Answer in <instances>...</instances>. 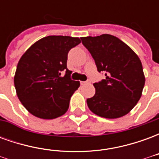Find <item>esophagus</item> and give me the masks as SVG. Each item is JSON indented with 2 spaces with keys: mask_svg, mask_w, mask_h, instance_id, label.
<instances>
[{
  "mask_svg": "<svg viewBox=\"0 0 159 159\" xmlns=\"http://www.w3.org/2000/svg\"><path fill=\"white\" fill-rule=\"evenodd\" d=\"M91 83V82H90L89 80L85 81V82H84V81H82V82H81V85H85V84H89V83Z\"/></svg>",
  "mask_w": 159,
  "mask_h": 159,
  "instance_id": "esophagus-1",
  "label": "esophagus"
}]
</instances>
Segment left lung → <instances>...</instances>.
Returning <instances> with one entry per match:
<instances>
[{
	"label": "left lung",
	"mask_w": 159,
	"mask_h": 159,
	"mask_svg": "<svg viewBox=\"0 0 159 159\" xmlns=\"http://www.w3.org/2000/svg\"><path fill=\"white\" fill-rule=\"evenodd\" d=\"M106 78L93 83L95 94L87 100L90 111L105 118L126 115L142 94L145 76L140 59L129 46L108 34L81 37Z\"/></svg>",
	"instance_id": "left-lung-1"
}]
</instances>
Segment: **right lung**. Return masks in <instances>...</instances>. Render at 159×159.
<instances>
[{
    "label": "right lung",
    "mask_w": 159,
    "mask_h": 159,
    "mask_svg": "<svg viewBox=\"0 0 159 159\" xmlns=\"http://www.w3.org/2000/svg\"><path fill=\"white\" fill-rule=\"evenodd\" d=\"M78 37L49 36L35 42L19 59L14 86L20 102L35 117L53 119L66 113L70 97L80 86L70 79L67 55ZM66 70L64 77L61 72Z\"/></svg>",
    "instance_id": "right-lung-1"
}]
</instances>
